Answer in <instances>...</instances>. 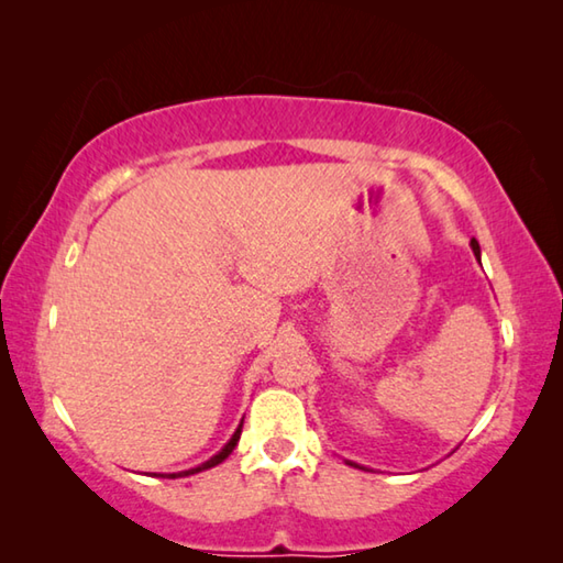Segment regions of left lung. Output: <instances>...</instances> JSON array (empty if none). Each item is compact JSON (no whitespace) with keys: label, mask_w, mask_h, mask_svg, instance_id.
I'll return each instance as SVG.
<instances>
[{"label":"left lung","mask_w":563,"mask_h":563,"mask_svg":"<svg viewBox=\"0 0 563 563\" xmlns=\"http://www.w3.org/2000/svg\"><path fill=\"white\" fill-rule=\"evenodd\" d=\"M472 251H474V255H476V261H479V253H482V251H479V243H476L474 238H472ZM350 464H352V466H360V464H355V462H350Z\"/></svg>","instance_id":"8db88e82"}]
</instances>
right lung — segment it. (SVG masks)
Masks as SVG:
<instances>
[{"label": "right lung", "instance_id": "right-lung-1", "mask_svg": "<svg viewBox=\"0 0 563 563\" xmlns=\"http://www.w3.org/2000/svg\"><path fill=\"white\" fill-rule=\"evenodd\" d=\"M241 430H243V422L238 424V430L233 432V437L231 440H228V444L223 446L221 452L218 454H213L211 460L208 462H203V464H198V466H194V470H186V472H178V474H166V476H170V479H176V476H188V474H196V472H203V470H211V466H216V464H221L228 454H231L233 450H235V444H238V440H241Z\"/></svg>", "mask_w": 563, "mask_h": 563}]
</instances>
